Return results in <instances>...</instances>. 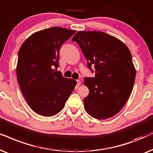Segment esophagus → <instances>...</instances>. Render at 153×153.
<instances>
[{
  "label": "esophagus",
  "mask_w": 153,
  "mask_h": 153,
  "mask_svg": "<svg viewBox=\"0 0 153 153\" xmlns=\"http://www.w3.org/2000/svg\"><path fill=\"white\" fill-rule=\"evenodd\" d=\"M76 82H77V85H78V86H80L81 84V81L80 80H77Z\"/></svg>",
  "instance_id": "34e87169"
}]
</instances>
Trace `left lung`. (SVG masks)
<instances>
[{
  "label": "left lung",
  "mask_w": 153,
  "mask_h": 153,
  "mask_svg": "<svg viewBox=\"0 0 153 153\" xmlns=\"http://www.w3.org/2000/svg\"><path fill=\"white\" fill-rule=\"evenodd\" d=\"M72 41L79 45L88 68H95L94 78L84 79L89 91L83 100L85 111L99 120L115 115L125 105L135 81L129 48L121 40L101 31H78Z\"/></svg>",
  "instance_id": "1"
}]
</instances>
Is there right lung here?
<instances>
[{
  "instance_id": "obj_1",
  "label": "right lung",
  "mask_w": 153,
  "mask_h": 153,
  "mask_svg": "<svg viewBox=\"0 0 153 153\" xmlns=\"http://www.w3.org/2000/svg\"><path fill=\"white\" fill-rule=\"evenodd\" d=\"M75 32L58 26L46 28L32 34L19 49L18 82L26 102L38 115L59 113L76 85L75 80L52 68L59 67L61 47Z\"/></svg>"
}]
</instances>
